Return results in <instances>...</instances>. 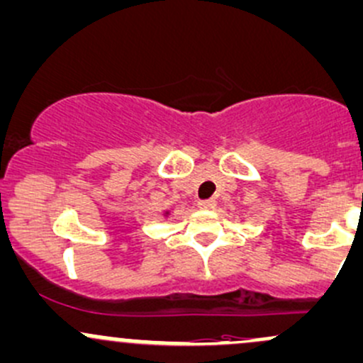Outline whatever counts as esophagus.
Returning <instances> with one entry per match:
<instances>
[{"mask_svg": "<svg viewBox=\"0 0 363 363\" xmlns=\"http://www.w3.org/2000/svg\"><path fill=\"white\" fill-rule=\"evenodd\" d=\"M197 206L201 209H213L214 208V201H213V199H206V201H199Z\"/></svg>", "mask_w": 363, "mask_h": 363, "instance_id": "obj_1", "label": "esophagus"}]
</instances>
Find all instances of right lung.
Returning a JSON list of instances; mask_svg holds the SVG:
<instances>
[{"instance_id": "obj_1", "label": "right lung", "mask_w": 363, "mask_h": 363, "mask_svg": "<svg viewBox=\"0 0 363 363\" xmlns=\"http://www.w3.org/2000/svg\"><path fill=\"white\" fill-rule=\"evenodd\" d=\"M166 214H167V213H166Z\"/></svg>"}]
</instances>
